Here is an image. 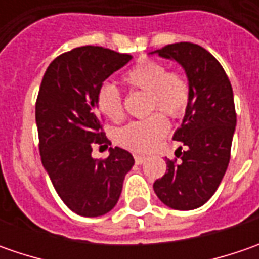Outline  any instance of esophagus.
Listing matches in <instances>:
<instances>
[{
	"mask_svg": "<svg viewBox=\"0 0 259 259\" xmlns=\"http://www.w3.org/2000/svg\"><path fill=\"white\" fill-rule=\"evenodd\" d=\"M134 158H135V163H137V164H143V163H144V161H145V158H147V157H145V155L135 154Z\"/></svg>",
	"mask_w": 259,
	"mask_h": 259,
	"instance_id": "34e87169",
	"label": "esophagus"
}]
</instances>
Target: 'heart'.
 <instances>
[{"mask_svg":"<svg viewBox=\"0 0 259 259\" xmlns=\"http://www.w3.org/2000/svg\"><path fill=\"white\" fill-rule=\"evenodd\" d=\"M128 86L148 92V111H163L171 118H180L187 111L192 89L187 77L180 72H167V67L151 59H141L122 76ZM96 106L109 121L118 122L124 116L119 89L105 82L98 89ZM168 131L164 115L154 114L143 121H134L116 133L118 144L135 153H148Z\"/></svg>","mask_w":259,"mask_h":259,"instance_id":"1","label":"heart"}]
</instances>
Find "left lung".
Returning <instances> with one entry per match:
<instances>
[{
  "label": "left lung",
  "mask_w": 259,
  "mask_h": 259,
  "mask_svg": "<svg viewBox=\"0 0 259 259\" xmlns=\"http://www.w3.org/2000/svg\"><path fill=\"white\" fill-rule=\"evenodd\" d=\"M154 53L183 67L192 98L183 124L173 135L186 145L180 151L182 163L167 160V173L153 187L165 206L192 210L213 196L229 164L236 126L234 92L224 67L200 46L183 41Z\"/></svg>",
  "instance_id": "8db88e82"
}]
</instances>
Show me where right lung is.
<instances>
[{
    "instance_id": "1",
    "label": "right lung",
    "mask_w": 259,
    "mask_h": 259,
    "mask_svg": "<svg viewBox=\"0 0 259 259\" xmlns=\"http://www.w3.org/2000/svg\"><path fill=\"white\" fill-rule=\"evenodd\" d=\"M130 60L104 47H77L56 57L40 85L35 124L41 163L60 199L80 216L112 210L134 165V157L119 147H111L105 160L92 157L94 145H111L99 121L98 89Z\"/></svg>"
}]
</instances>
